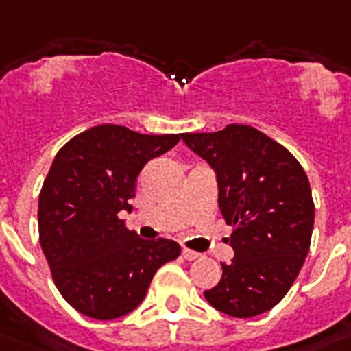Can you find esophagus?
<instances>
[{
  "label": "esophagus",
  "mask_w": 351,
  "mask_h": 351,
  "mask_svg": "<svg viewBox=\"0 0 351 351\" xmlns=\"http://www.w3.org/2000/svg\"><path fill=\"white\" fill-rule=\"evenodd\" d=\"M181 256L184 260H188V262H192V260H197L199 258V256H201V254L197 253V251H192V249H188V247H184L181 251Z\"/></svg>",
  "instance_id": "34e87169"
}]
</instances>
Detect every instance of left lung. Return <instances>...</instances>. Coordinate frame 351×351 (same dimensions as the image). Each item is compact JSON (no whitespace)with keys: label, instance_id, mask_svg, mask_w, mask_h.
<instances>
[{"label":"left lung","instance_id":"left-lung-1","mask_svg":"<svg viewBox=\"0 0 351 351\" xmlns=\"http://www.w3.org/2000/svg\"><path fill=\"white\" fill-rule=\"evenodd\" d=\"M217 178L219 208L233 226L231 263L204 298L233 317H253L276 306L300 274L311 247L314 201L298 159L249 125L181 134Z\"/></svg>","mask_w":351,"mask_h":351}]
</instances>
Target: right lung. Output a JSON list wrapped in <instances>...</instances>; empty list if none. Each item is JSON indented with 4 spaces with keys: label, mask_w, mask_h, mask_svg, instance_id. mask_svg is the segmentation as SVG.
Segmentation results:
<instances>
[{
    "label": "right lung",
    "mask_w": 351,
    "mask_h": 351,
    "mask_svg": "<svg viewBox=\"0 0 351 351\" xmlns=\"http://www.w3.org/2000/svg\"><path fill=\"white\" fill-rule=\"evenodd\" d=\"M181 134H140L97 125L57 152L39 195V239L53 282L69 305L93 319H117L143 301L163 263L181 253L169 239L129 231L136 178Z\"/></svg>",
    "instance_id": "right-lung-1"
}]
</instances>
